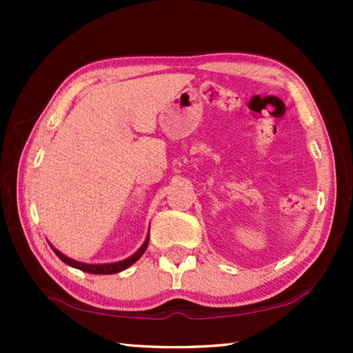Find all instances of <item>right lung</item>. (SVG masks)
<instances>
[{"label":"right lung","instance_id":"add662e5","mask_svg":"<svg viewBox=\"0 0 353 353\" xmlns=\"http://www.w3.org/2000/svg\"><path fill=\"white\" fill-rule=\"evenodd\" d=\"M148 243H149V235L146 238V241L143 243V246L139 250H137V252L132 256H129V259L123 260V261H118V263H107V265H87V263H79V261H76V260L68 259L67 255H63L62 252H59V250L54 249L52 246L51 248H52V250H54L59 259H61L63 263H67V265L76 268V270L90 272V274H117L119 271L126 270V268H129L130 265H134V263L139 260L143 254H145V250L148 248Z\"/></svg>","mask_w":353,"mask_h":353}]
</instances>
